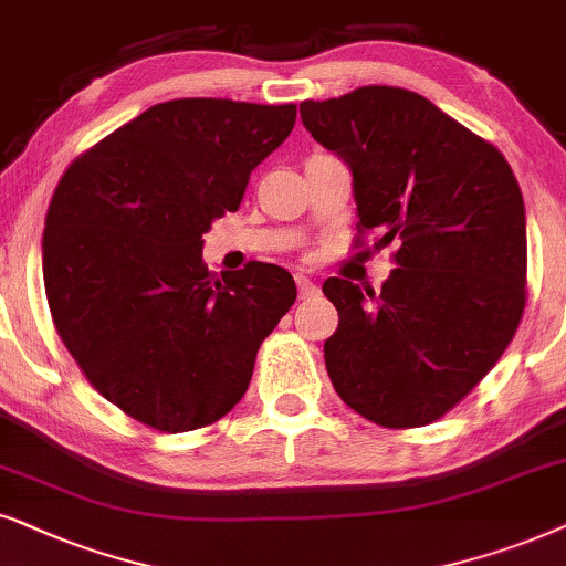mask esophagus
<instances>
[{
	"label": "esophagus",
	"instance_id": "esophagus-1",
	"mask_svg": "<svg viewBox=\"0 0 566 566\" xmlns=\"http://www.w3.org/2000/svg\"><path fill=\"white\" fill-rule=\"evenodd\" d=\"M295 282H297V292H300V297H303V300H311V297L318 295V287H315V284H313L311 279H307L305 274H297V276H295Z\"/></svg>",
	"mask_w": 566,
	"mask_h": 566
}]
</instances>
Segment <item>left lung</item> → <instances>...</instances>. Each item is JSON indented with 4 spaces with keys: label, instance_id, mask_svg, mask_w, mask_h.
I'll list each match as a JSON object with an SVG mask.
<instances>
[{
    "label": "left lung",
    "instance_id": "obj_1",
    "mask_svg": "<svg viewBox=\"0 0 566 566\" xmlns=\"http://www.w3.org/2000/svg\"><path fill=\"white\" fill-rule=\"evenodd\" d=\"M305 129L352 170L357 232L398 243L380 292L331 276L323 344L342 401L380 427L432 424L515 336L525 307V205L486 139L411 90L370 85L300 103Z\"/></svg>",
    "mask_w": 566,
    "mask_h": 566
}]
</instances>
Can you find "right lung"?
I'll return each mask as SVG.
<instances>
[{
    "label": "right lung",
    "instance_id": "add662e5",
    "mask_svg": "<svg viewBox=\"0 0 566 566\" xmlns=\"http://www.w3.org/2000/svg\"><path fill=\"white\" fill-rule=\"evenodd\" d=\"M295 118L292 103H157L59 180L43 230L51 318L90 386L142 424L176 434L222 419L295 303L287 269L217 276L201 259V235L235 212Z\"/></svg>",
    "mask_w": 566,
    "mask_h": 566
}]
</instances>
